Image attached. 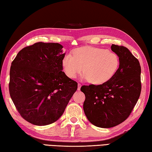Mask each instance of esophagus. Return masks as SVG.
Masks as SVG:
<instances>
[{"label": "esophagus", "mask_w": 152, "mask_h": 152, "mask_svg": "<svg viewBox=\"0 0 152 152\" xmlns=\"http://www.w3.org/2000/svg\"><path fill=\"white\" fill-rule=\"evenodd\" d=\"M81 84H80V83H78V91H80V88H81Z\"/></svg>", "instance_id": "34e87169"}]
</instances>
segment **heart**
I'll return each mask as SVG.
<instances>
[{"label": "heart", "mask_w": 152, "mask_h": 152, "mask_svg": "<svg viewBox=\"0 0 152 152\" xmlns=\"http://www.w3.org/2000/svg\"><path fill=\"white\" fill-rule=\"evenodd\" d=\"M61 66L69 78H75L83 70L82 78L90 83L100 85L109 81L117 73L120 66L119 56L106 49L91 47L77 48L73 55L64 56Z\"/></svg>", "instance_id": "obj_1"}]
</instances>
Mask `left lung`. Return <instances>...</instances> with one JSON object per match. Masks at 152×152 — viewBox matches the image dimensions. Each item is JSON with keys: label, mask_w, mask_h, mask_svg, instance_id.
<instances>
[{"label": "left lung", "mask_w": 152, "mask_h": 152, "mask_svg": "<svg viewBox=\"0 0 152 152\" xmlns=\"http://www.w3.org/2000/svg\"><path fill=\"white\" fill-rule=\"evenodd\" d=\"M111 50L119 56L120 66L109 81L100 85L82 86L85 94L83 109L87 119L99 127L110 128L129 116L140 98L141 66L127 48L113 44Z\"/></svg>", "instance_id": "8db88e82"}]
</instances>
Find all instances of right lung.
<instances>
[{"label": "right lung", "instance_id": "obj_1", "mask_svg": "<svg viewBox=\"0 0 152 152\" xmlns=\"http://www.w3.org/2000/svg\"><path fill=\"white\" fill-rule=\"evenodd\" d=\"M62 48L58 43H35L22 49L11 63L10 96L20 116L33 125L56 121L78 88L62 72Z\"/></svg>", "mask_w": 152, "mask_h": 152}]
</instances>
